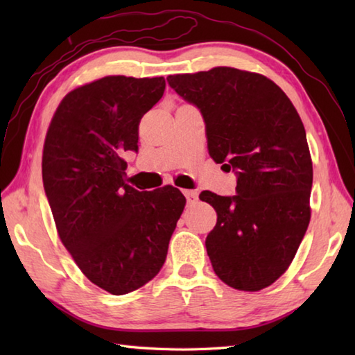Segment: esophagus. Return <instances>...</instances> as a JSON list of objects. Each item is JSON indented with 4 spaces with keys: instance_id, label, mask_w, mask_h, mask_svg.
<instances>
[{
    "instance_id": "obj_1",
    "label": "esophagus",
    "mask_w": 355,
    "mask_h": 355,
    "mask_svg": "<svg viewBox=\"0 0 355 355\" xmlns=\"http://www.w3.org/2000/svg\"><path fill=\"white\" fill-rule=\"evenodd\" d=\"M183 193H184V197H186V200H187V202H189V205H193V202L198 200V193L195 191H183Z\"/></svg>"
}]
</instances>
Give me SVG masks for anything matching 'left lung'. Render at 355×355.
<instances>
[{
  "mask_svg": "<svg viewBox=\"0 0 355 355\" xmlns=\"http://www.w3.org/2000/svg\"><path fill=\"white\" fill-rule=\"evenodd\" d=\"M168 84L206 123L209 154L236 173V195L205 191L216 210L206 238L214 271L232 288L259 291L281 277L310 224L313 163L302 120L273 80L215 67Z\"/></svg>",
  "mask_w": 355,
  "mask_h": 355,
  "instance_id": "left-lung-1",
  "label": "left lung"
}]
</instances>
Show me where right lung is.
Returning a JSON list of instances; mask_svg holds the SVG:
<instances>
[{"label":"right lung","mask_w":355,"mask_h":355,"mask_svg":"<svg viewBox=\"0 0 355 355\" xmlns=\"http://www.w3.org/2000/svg\"><path fill=\"white\" fill-rule=\"evenodd\" d=\"M164 78L107 76L67 94L51 119L42 182L62 244L89 281L114 296L158 275L186 205L172 186L143 193L125 183L123 150L162 99Z\"/></svg>","instance_id":"obj_1"}]
</instances>
